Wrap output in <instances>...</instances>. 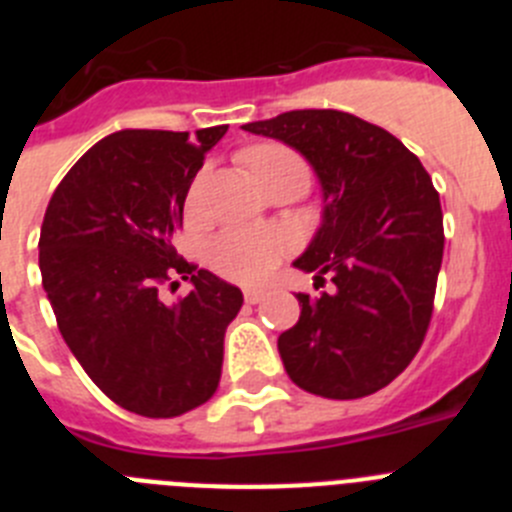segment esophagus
<instances>
[{"label":"esophagus","mask_w":512,"mask_h":512,"mask_svg":"<svg viewBox=\"0 0 512 512\" xmlns=\"http://www.w3.org/2000/svg\"><path fill=\"white\" fill-rule=\"evenodd\" d=\"M266 295H269V292H266V289H261V287L243 289V297H246L248 305H259L261 300H266Z\"/></svg>","instance_id":"1"}]
</instances>
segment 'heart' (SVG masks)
<instances>
[{
  "mask_svg": "<svg viewBox=\"0 0 512 512\" xmlns=\"http://www.w3.org/2000/svg\"><path fill=\"white\" fill-rule=\"evenodd\" d=\"M248 169H295L307 179L302 158L282 146H256L243 153ZM200 184H194L192 197H197ZM287 253V238L274 228H228L215 235L207 246V264L225 279L233 282H259Z\"/></svg>",
  "mask_w": 512,
  "mask_h": 512,
  "instance_id": "heart-1",
  "label": "heart"
}]
</instances>
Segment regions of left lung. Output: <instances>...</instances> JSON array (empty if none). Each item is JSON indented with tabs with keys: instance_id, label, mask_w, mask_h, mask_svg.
Wrapping results in <instances>:
<instances>
[{
	"instance_id": "obj_1",
	"label": "left lung",
	"mask_w": 512,
	"mask_h": 512,
	"mask_svg": "<svg viewBox=\"0 0 512 512\" xmlns=\"http://www.w3.org/2000/svg\"><path fill=\"white\" fill-rule=\"evenodd\" d=\"M305 156L323 189V220L297 269L318 297L279 336L289 379L312 395L356 400L387 387L418 354L443 259L438 192L392 133L338 110H292L243 125Z\"/></svg>"
}]
</instances>
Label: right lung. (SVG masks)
I'll return each mask as SVG.
<instances>
[{"mask_svg":"<svg viewBox=\"0 0 512 512\" xmlns=\"http://www.w3.org/2000/svg\"><path fill=\"white\" fill-rule=\"evenodd\" d=\"M228 125L194 135L117 130L63 176L40 228V274L63 341L120 408L176 418L210 400L241 289L176 259L184 200ZM174 276L193 282L160 300Z\"/></svg>","mask_w":512,"mask_h":512,"instance_id":"add662e5","label":"right lung"}]
</instances>
